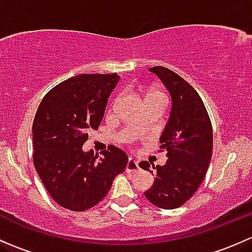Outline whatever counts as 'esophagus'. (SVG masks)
Returning <instances> with one entry per match:
<instances>
[{"label": "esophagus", "instance_id": "1", "mask_svg": "<svg viewBox=\"0 0 252 252\" xmlns=\"http://www.w3.org/2000/svg\"><path fill=\"white\" fill-rule=\"evenodd\" d=\"M139 168H140V167H139L138 161H135L134 158H129L128 163H126V171L133 173V172H138Z\"/></svg>", "mask_w": 252, "mask_h": 252}]
</instances>
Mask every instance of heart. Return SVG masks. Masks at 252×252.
I'll list each match as a JSON object with an SVG mask.
<instances>
[{"instance_id": "obj_1", "label": "heart", "mask_w": 252, "mask_h": 252, "mask_svg": "<svg viewBox=\"0 0 252 252\" xmlns=\"http://www.w3.org/2000/svg\"><path fill=\"white\" fill-rule=\"evenodd\" d=\"M150 96H162L161 94H157V93H154V94H151V95Z\"/></svg>"}]
</instances>
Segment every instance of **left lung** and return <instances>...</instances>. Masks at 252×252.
I'll use <instances>...</instances> for the list:
<instances>
[{
	"instance_id": "8db88e82",
	"label": "left lung",
	"mask_w": 252,
	"mask_h": 252,
	"mask_svg": "<svg viewBox=\"0 0 252 252\" xmlns=\"http://www.w3.org/2000/svg\"><path fill=\"white\" fill-rule=\"evenodd\" d=\"M149 70L168 90L172 108L159 138L168 159L164 166H152L156 178L144 194L157 207L172 210L184 205L204 180L212 156V126L201 97L188 81L166 67ZM140 167L150 171L149 162H141Z\"/></svg>"
}]
</instances>
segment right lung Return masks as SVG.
<instances>
[{
	"label": "right lung",
	"mask_w": 252,
	"mask_h": 252,
	"mask_svg": "<svg viewBox=\"0 0 252 252\" xmlns=\"http://www.w3.org/2000/svg\"><path fill=\"white\" fill-rule=\"evenodd\" d=\"M118 81L116 73L70 78L48 91L35 114L34 166L51 197L67 210L81 212L97 205L128 163L126 152L113 145L98 159L83 151Z\"/></svg>",
	"instance_id": "right-lung-1"
}]
</instances>
